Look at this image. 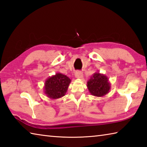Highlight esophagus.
Returning <instances> with one entry per match:
<instances>
[{"instance_id": "1", "label": "esophagus", "mask_w": 147, "mask_h": 147, "mask_svg": "<svg viewBox=\"0 0 147 147\" xmlns=\"http://www.w3.org/2000/svg\"><path fill=\"white\" fill-rule=\"evenodd\" d=\"M75 77L77 79H82L83 77V74L81 71H77L76 73H75Z\"/></svg>"}]
</instances>
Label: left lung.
Listing matches in <instances>:
<instances>
[{
	"mask_svg": "<svg viewBox=\"0 0 147 147\" xmlns=\"http://www.w3.org/2000/svg\"><path fill=\"white\" fill-rule=\"evenodd\" d=\"M87 87L91 95L104 96L109 92L111 83L105 74L95 72L87 82Z\"/></svg>",
	"mask_w": 147,
	"mask_h": 147,
	"instance_id": "1",
	"label": "left lung"
}]
</instances>
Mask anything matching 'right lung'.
Segmentation results:
<instances>
[{
    "label": "right lung",
    "instance_id": "obj_1",
    "mask_svg": "<svg viewBox=\"0 0 147 147\" xmlns=\"http://www.w3.org/2000/svg\"><path fill=\"white\" fill-rule=\"evenodd\" d=\"M71 79L65 75L56 73L49 77L44 84V93L51 99H57L65 95Z\"/></svg>",
    "mask_w": 147,
    "mask_h": 147
}]
</instances>
